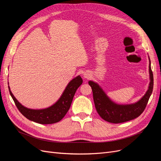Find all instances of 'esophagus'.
Returning a JSON list of instances; mask_svg holds the SVG:
<instances>
[{
  "instance_id": "1",
  "label": "esophagus",
  "mask_w": 161,
  "mask_h": 161,
  "mask_svg": "<svg viewBox=\"0 0 161 161\" xmlns=\"http://www.w3.org/2000/svg\"><path fill=\"white\" fill-rule=\"evenodd\" d=\"M84 77H85V78H86V79H89V78L90 77V75L89 74V73L85 72V75H84Z\"/></svg>"
}]
</instances>
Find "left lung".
Returning <instances> with one entry per match:
<instances>
[{
    "mask_svg": "<svg viewBox=\"0 0 161 161\" xmlns=\"http://www.w3.org/2000/svg\"><path fill=\"white\" fill-rule=\"evenodd\" d=\"M150 60V58H149ZM150 83L148 89L142 99L133 104L118 105L107 96L99 85L93 81H89L93 95L94 103L97 113L102 119L110 123L119 124L125 122L138 118L144 111L153 89V74L149 64Z\"/></svg>",
    "mask_w": 161,
    "mask_h": 161,
    "instance_id": "8db88e82",
    "label": "left lung"
}]
</instances>
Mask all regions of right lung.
Wrapping results in <instances>:
<instances>
[{
  "label": "right lung",
  "mask_w": 161,
  "mask_h": 161,
  "mask_svg": "<svg viewBox=\"0 0 161 161\" xmlns=\"http://www.w3.org/2000/svg\"><path fill=\"white\" fill-rule=\"evenodd\" d=\"M82 83V79L78 76L72 79L67 85L60 98L56 103L43 109H31L22 105L14 97L8 86L10 95L17 109L22 115L31 121L41 124H51L60 121L69 110L73 97L77 89Z\"/></svg>",
  "instance_id": "obj_1"
}]
</instances>
